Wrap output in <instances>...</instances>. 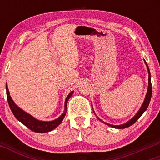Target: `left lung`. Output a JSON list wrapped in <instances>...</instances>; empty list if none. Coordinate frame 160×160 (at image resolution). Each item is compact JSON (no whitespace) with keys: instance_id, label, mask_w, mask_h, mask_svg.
<instances>
[{"instance_id":"left-lung-1","label":"left lung","mask_w":160,"mask_h":160,"mask_svg":"<svg viewBox=\"0 0 160 160\" xmlns=\"http://www.w3.org/2000/svg\"><path fill=\"white\" fill-rule=\"evenodd\" d=\"M144 62H145L146 67H147L148 73V89H147V92H146L145 99H144V101L143 102V104H142V106H141V108H140V109L138 110V112H137L136 114H135L134 117H133L130 120H129L128 122H127L126 123H124L123 124H119V125H113V124H108V123H106V122H104L103 121H102L101 119H99V118L97 117L98 119H100V121L102 122H104L105 124H107V125L111 127V128H117V129H124V128H128V127H130L131 125H132V124H134L135 122H136L137 120L140 117H141V115L143 114L144 112H145V111H146V109H147V108H148V105H149V102H150V100H151V98H152V82H151V73H150V71H149V68H148V66L147 63H146V62L145 61V60H144ZM93 112L95 113V111H94V110H93Z\"/></svg>"}]
</instances>
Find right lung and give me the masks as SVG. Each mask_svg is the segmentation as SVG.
<instances>
[{
	"instance_id": "1",
	"label": "right lung",
	"mask_w": 160,
	"mask_h": 160,
	"mask_svg": "<svg viewBox=\"0 0 160 160\" xmlns=\"http://www.w3.org/2000/svg\"><path fill=\"white\" fill-rule=\"evenodd\" d=\"M6 96H7V100L8 105L12 110L13 114L14 115V117H16V119L22 123L24 125L27 127L28 129H30V130L33 131V132H38V133H45L50 132V131L53 130L54 129H55L59 124H60L61 122H62L63 119H64L65 113L67 111V104L69 98L71 97L72 95L73 94V91L71 92L68 94V95L66 97L65 101V109L64 111L62 114L60 115V117L57 118L56 119L52 120V121H41V120L36 119V118L32 117L29 113L25 112V111H23L22 109H21L17 105L15 104L14 100H12V97L10 96L9 91H8L7 83L6 84Z\"/></svg>"
}]
</instances>
